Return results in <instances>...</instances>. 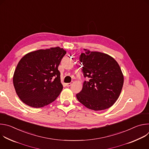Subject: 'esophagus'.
Listing matches in <instances>:
<instances>
[{
  "mask_svg": "<svg viewBox=\"0 0 149 149\" xmlns=\"http://www.w3.org/2000/svg\"><path fill=\"white\" fill-rule=\"evenodd\" d=\"M72 83H73V82H70V83H67V84H66V86H67V87H70V86H71V85L72 84Z\"/></svg>",
  "mask_w": 149,
  "mask_h": 149,
  "instance_id": "esophagus-1",
  "label": "esophagus"
}]
</instances>
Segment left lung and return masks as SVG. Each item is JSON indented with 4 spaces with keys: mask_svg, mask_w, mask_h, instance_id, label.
Wrapping results in <instances>:
<instances>
[{
    "mask_svg": "<svg viewBox=\"0 0 149 149\" xmlns=\"http://www.w3.org/2000/svg\"><path fill=\"white\" fill-rule=\"evenodd\" d=\"M86 51L79 56L85 81L82 89L76 96L87 108L100 111L110 108L116 102L121 93L124 76L117 62L104 53Z\"/></svg>",
    "mask_w": 149,
    "mask_h": 149,
    "instance_id": "left-lung-1",
    "label": "left lung"
}]
</instances>
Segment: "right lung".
I'll use <instances>...</instances> for the list:
<instances>
[{
    "instance_id": "add662e5",
    "label": "right lung",
    "mask_w": 149,
    "mask_h": 149,
    "mask_svg": "<svg viewBox=\"0 0 149 149\" xmlns=\"http://www.w3.org/2000/svg\"><path fill=\"white\" fill-rule=\"evenodd\" d=\"M66 53L57 47L31 52L21 58L13 77L21 101L30 107L40 108L56 99L63 88L58 68Z\"/></svg>"
}]
</instances>
